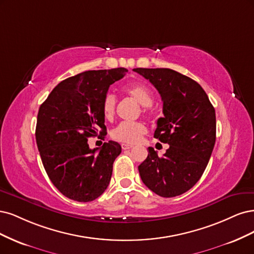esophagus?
<instances>
[{
    "label": "esophagus",
    "instance_id": "esophagus-1",
    "mask_svg": "<svg viewBox=\"0 0 254 254\" xmlns=\"http://www.w3.org/2000/svg\"><path fill=\"white\" fill-rule=\"evenodd\" d=\"M121 148L124 149V150H129V149H133V148H134V145H132V144H126V143H122V144H121Z\"/></svg>",
    "mask_w": 254,
    "mask_h": 254
}]
</instances>
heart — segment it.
I'll return each instance as SVG.
<instances>
[{
	"label": "heart",
	"mask_w": 254,
	"mask_h": 254,
	"mask_svg": "<svg viewBox=\"0 0 254 254\" xmlns=\"http://www.w3.org/2000/svg\"><path fill=\"white\" fill-rule=\"evenodd\" d=\"M125 92L132 99L143 106L144 112L151 111L154 95L149 86L142 83H134L126 87ZM116 97L108 93L102 99L101 111L106 120H112L116 111ZM146 133V127L142 122H121L112 130V137L124 143H136Z\"/></svg>",
	"instance_id": "obj_1"
}]
</instances>
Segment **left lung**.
<instances>
[{
  "mask_svg": "<svg viewBox=\"0 0 254 254\" xmlns=\"http://www.w3.org/2000/svg\"><path fill=\"white\" fill-rule=\"evenodd\" d=\"M156 87L163 117L154 137L170 146L163 156L149 148L138 167L143 184L162 197H174L199 181L216 138L215 110L193 79L170 68H134Z\"/></svg>",
  "mask_w": 254,
  "mask_h": 254,
  "instance_id": "1",
  "label": "left lung"
}]
</instances>
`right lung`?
<instances>
[{
	"mask_svg": "<svg viewBox=\"0 0 254 254\" xmlns=\"http://www.w3.org/2000/svg\"><path fill=\"white\" fill-rule=\"evenodd\" d=\"M127 71L118 67L78 73L61 81L40 106L36 140L41 159L54 186L72 200L92 201L111 182L120 144L110 140L92 150L87 139L106 135L102 99Z\"/></svg>",
	"mask_w": 254,
	"mask_h": 254,
	"instance_id": "1",
	"label": "right lung"
}]
</instances>
